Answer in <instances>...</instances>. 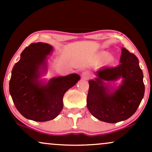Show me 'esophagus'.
I'll list each match as a JSON object with an SVG mask.
<instances>
[{
  "mask_svg": "<svg viewBox=\"0 0 152 152\" xmlns=\"http://www.w3.org/2000/svg\"><path fill=\"white\" fill-rule=\"evenodd\" d=\"M81 76H82V78H83V79L87 80L91 77V74H90V72H88V71H85L82 73Z\"/></svg>",
  "mask_w": 152,
  "mask_h": 152,
  "instance_id": "34e87169",
  "label": "esophagus"
}]
</instances>
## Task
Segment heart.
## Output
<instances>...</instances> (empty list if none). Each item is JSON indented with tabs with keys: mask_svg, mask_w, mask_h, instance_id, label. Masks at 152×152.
Instances as JSON below:
<instances>
[{
	"mask_svg": "<svg viewBox=\"0 0 152 152\" xmlns=\"http://www.w3.org/2000/svg\"><path fill=\"white\" fill-rule=\"evenodd\" d=\"M98 58L99 59H100V60L106 58V61L108 63H111V61H113V60H114V57L111 55H107V52L106 51L101 52V53L99 54Z\"/></svg>",
	"mask_w": 152,
	"mask_h": 152,
	"instance_id": "heart-1",
	"label": "heart"
}]
</instances>
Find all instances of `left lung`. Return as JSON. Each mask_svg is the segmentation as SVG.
<instances>
[{"label": "left lung", "mask_w": 152, "mask_h": 152, "mask_svg": "<svg viewBox=\"0 0 152 152\" xmlns=\"http://www.w3.org/2000/svg\"><path fill=\"white\" fill-rule=\"evenodd\" d=\"M120 63L116 67L102 68L96 71L97 78L88 81L87 108L94 117L107 123L128 119L136 112L144 95V76L137 57L122 48ZM121 77L123 81L116 89L105 83Z\"/></svg>", "instance_id": "1"}]
</instances>
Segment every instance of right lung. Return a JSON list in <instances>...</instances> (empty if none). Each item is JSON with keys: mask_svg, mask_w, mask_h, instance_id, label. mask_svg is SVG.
<instances>
[{"mask_svg": "<svg viewBox=\"0 0 152 152\" xmlns=\"http://www.w3.org/2000/svg\"><path fill=\"white\" fill-rule=\"evenodd\" d=\"M52 50L48 43H31L23 50L12 70L10 94L17 110L28 119L47 121L55 118L64 107V94L80 79L79 75L71 74L51 78L47 83L39 80L46 71L47 56Z\"/></svg>", "mask_w": 152, "mask_h": 152, "instance_id": "obj_1", "label": "right lung"}]
</instances>
